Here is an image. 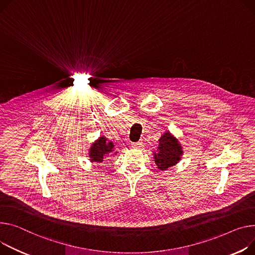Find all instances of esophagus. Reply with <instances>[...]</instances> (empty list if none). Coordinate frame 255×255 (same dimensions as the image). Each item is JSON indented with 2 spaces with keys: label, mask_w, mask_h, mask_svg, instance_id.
<instances>
[{
  "label": "esophagus",
  "mask_w": 255,
  "mask_h": 255,
  "mask_svg": "<svg viewBox=\"0 0 255 255\" xmlns=\"http://www.w3.org/2000/svg\"><path fill=\"white\" fill-rule=\"evenodd\" d=\"M132 147L134 148H139L142 146V141H137V142H132Z\"/></svg>",
  "instance_id": "esophagus-1"
}]
</instances>
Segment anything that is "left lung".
Instances as JSON below:
<instances>
[{
	"mask_svg": "<svg viewBox=\"0 0 255 255\" xmlns=\"http://www.w3.org/2000/svg\"><path fill=\"white\" fill-rule=\"evenodd\" d=\"M152 155L157 168L161 171H165L180 161L183 150L179 140L170 132L166 131L159 139L157 151L152 152Z\"/></svg>",
	"mask_w": 255,
	"mask_h": 255,
	"instance_id": "1",
	"label": "left lung"
}]
</instances>
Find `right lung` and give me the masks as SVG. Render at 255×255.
I'll list each match as a JSON object with an SVG mask.
<instances>
[{"mask_svg":"<svg viewBox=\"0 0 255 255\" xmlns=\"http://www.w3.org/2000/svg\"><path fill=\"white\" fill-rule=\"evenodd\" d=\"M118 154L115 151V143L106 136H100L89 148V160L91 163H103L110 156Z\"/></svg>","mask_w":255,"mask_h":255,"instance_id":"add662e5","label":"right lung"}]
</instances>
